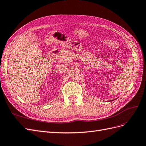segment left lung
Masks as SVG:
<instances>
[{"mask_svg":"<svg viewBox=\"0 0 146 146\" xmlns=\"http://www.w3.org/2000/svg\"><path fill=\"white\" fill-rule=\"evenodd\" d=\"M113 100H110V101H113Z\"/></svg>","mask_w":146,"mask_h":146,"instance_id":"1","label":"left lung"}]
</instances>
